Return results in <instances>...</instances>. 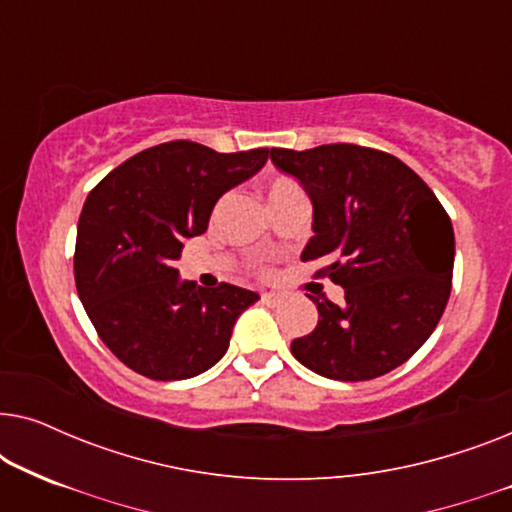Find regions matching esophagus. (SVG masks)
<instances>
[{
  "instance_id": "1",
  "label": "esophagus",
  "mask_w": 512,
  "mask_h": 512,
  "mask_svg": "<svg viewBox=\"0 0 512 512\" xmlns=\"http://www.w3.org/2000/svg\"><path fill=\"white\" fill-rule=\"evenodd\" d=\"M261 300L265 305L275 307V305L282 303V296H279V293H261Z\"/></svg>"
}]
</instances>
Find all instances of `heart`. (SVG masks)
Masks as SVG:
<instances>
[{"label": "heart", "instance_id": "1", "mask_svg": "<svg viewBox=\"0 0 512 512\" xmlns=\"http://www.w3.org/2000/svg\"><path fill=\"white\" fill-rule=\"evenodd\" d=\"M296 188H298L296 181H291V179H286V177H277V179H272V181H270L268 198L272 200V198H277V195H282V193L296 191Z\"/></svg>", "mask_w": 512, "mask_h": 512}]
</instances>
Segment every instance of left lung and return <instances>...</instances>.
<instances>
[{
    "label": "left lung",
    "mask_w": 512,
    "mask_h": 512,
    "mask_svg": "<svg viewBox=\"0 0 512 512\" xmlns=\"http://www.w3.org/2000/svg\"><path fill=\"white\" fill-rule=\"evenodd\" d=\"M314 207L303 261L345 289L317 303L312 333L291 354L328 380H373L410 359L443 317L452 289L454 230L422 177L391 153L356 144L272 149Z\"/></svg>",
    "instance_id": "left-lung-1"
}]
</instances>
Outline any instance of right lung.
I'll list each match as a JSON object with an SVG mask.
<instances>
[{"label": "right lung", "mask_w": 512, "mask_h": 512, "mask_svg": "<svg viewBox=\"0 0 512 512\" xmlns=\"http://www.w3.org/2000/svg\"><path fill=\"white\" fill-rule=\"evenodd\" d=\"M270 149L219 153L177 139L109 172L79 216L76 291L104 345L151 380H188L226 354L258 293L181 282L186 237L202 235L216 200L261 170Z\"/></svg>", "instance_id": "add662e5"}]
</instances>
